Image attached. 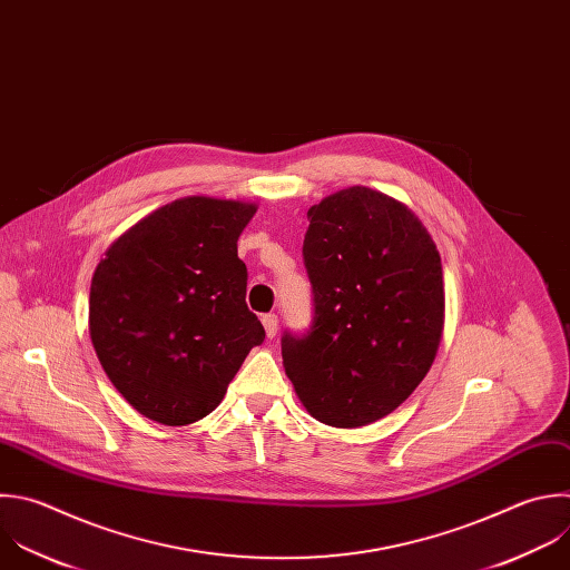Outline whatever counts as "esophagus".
I'll use <instances>...</instances> for the list:
<instances>
[{
  "label": "esophagus",
  "mask_w": 570,
  "mask_h": 570,
  "mask_svg": "<svg viewBox=\"0 0 570 570\" xmlns=\"http://www.w3.org/2000/svg\"><path fill=\"white\" fill-rule=\"evenodd\" d=\"M262 324H264V328H266V335L273 340V337L277 335V315H275V313H266V315L262 317Z\"/></svg>",
  "instance_id": "34e87169"
}]
</instances>
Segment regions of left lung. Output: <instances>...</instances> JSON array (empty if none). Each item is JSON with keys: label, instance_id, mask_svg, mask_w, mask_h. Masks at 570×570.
Segmentation results:
<instances>
[{"label": "left lung", "instance_id": "obj_1", "mask_svg": "<svg viewBox=\"0 0 570 570\" xmlns=\"http://www.w3.org/2000/svg\"><path fill=\"white\" fill-rule=\"evenodd\" d=\"M306 331H284L286 375L317 421L362 428L392 414L430 371L443 331L441 255L419 217L368 187L308 210Z\"/></svg>", "mask_w": 570, "mask_h": 570}]
</instances>
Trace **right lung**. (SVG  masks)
Segmentation results:
<instances>
[{"label": "right lung", "instance_id": "add662e5", "mask_svg": "<svg viewBox=\"0 0 570 570\" xmlns=\"http://www.w3.org/2000/svg\"><path fill=\"white\" fill-rule=\"evenodd\" d=\"M255 206L178 199L125 233L89 295L96 355L122 399L163 425H189L224 399L266 331L248 311L237 239Z\"/></svg>", "mask_w": 570, "mask_h": 570}]
</instances>
